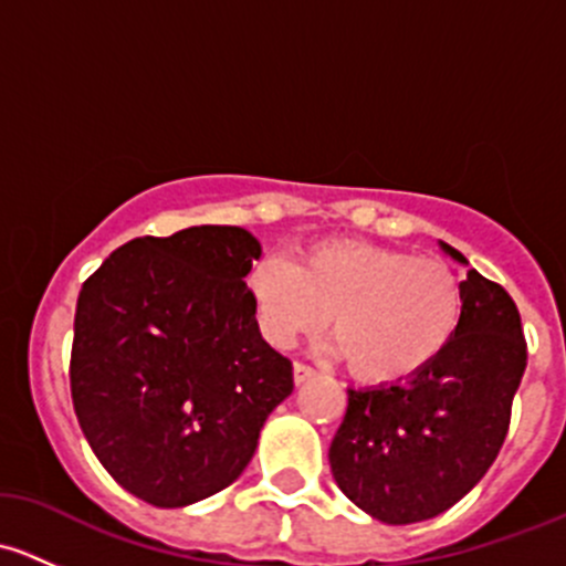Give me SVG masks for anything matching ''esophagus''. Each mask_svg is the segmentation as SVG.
<instances>
[{
    "label": "esophagus",
    "instance_id": "obj_1",
    "mask_svg": "<svg viewBox=\"0 0 566 566\" xmlns=\"http://www.w3.org/2000/svg\"><path fill=\"white\" fill-rule=\"evenodd\" d=\"M293 378H295V384H306V380H312L315 378V369L310 367V364H304V361H295L293 364Z\"/></svg>",
    "mask_w": 566,
    "mask_h": 566
}]
</instances>
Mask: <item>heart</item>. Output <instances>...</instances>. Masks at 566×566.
I'll return each mask as SVG.
<instances>
[{
  "label": "heart",
  "instance_id": "obj_1",
  "mask_svg": "<svg viewBox=\"0 0 566 566\" xmlns=\"http://www.w3.org/2000/svg\"><path fill=\"white\" fill-rule=\"evenodd\" d=\"M256 323L287 347L328 323L347 373L364 384H397L421 373L460 323V279L447 262L378 243L334 238L301 262L262 256L247 276Z\"/></svg>",
  "mask_w": 566,
  "mask_h": 566
}]
</instances>
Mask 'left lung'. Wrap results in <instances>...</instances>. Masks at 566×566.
I'll use <instances>...</instances> for the list:
<instances>
[{"label":"left lung","mask_w":566,"mask_h":566,"mask_svg":"<svg viewBox=\"0 0 566 566\" xmlns=\"http://www.w3.org/2000/svg\"><path fill=\"white\" fill-rule=\"evenodd\" d=\"M443 249L465 262L458 249ZM460 323L441 356L402 384L347 391L328 449L342 493L389 526L454 506L499 458L526 373L521 312L501 284L468 271Z\"/></svg>","instance_id":"left-lung-1"}]
</instances>
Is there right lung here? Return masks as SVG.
<instances>
[{"mask_svg":"<svg viewBox=\"0 0 566 566\" xmlns=\"http://www.w3.org/2000/svg\"><path fill=\"white\" fill-rule=\"evenodd\" d=\"M241 227L134 238L82 284L71 397L95 458L130 495L177 510L230 488L293 361L260 334Z\"/></svg>","mask_w":566,"mask_h":566,"instance_id":"obj_1","label":"right lung"}]
</instances>
